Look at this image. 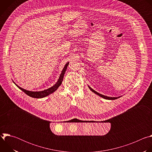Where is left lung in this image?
<instances>
[{"instance_id":"obj_1","label":"left lung","mask_w":152,"mask_h":152,"mask_svg":"<svg viewBox=\"0 0 152 152\" xmlns=\"http://www.w3.org/2000/svg\"><path fill=\"white\" fill-rule=\"evenodd\" d=\"M88 88L90 89V90H91V91H93V93H94L95 94H97L98 96H100L101 97H102V98H103V99H107V100H115V99H118V98L120 97H107V96H106L102 95V94H100V93H97V91H94V90L93 88H91L90 87V86H88Z\"/></svg>"}]
</instances>
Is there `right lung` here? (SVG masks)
<instances>
[{
	"label": "right lung",
	"instance_id": "right-lung-1",
	"mask_svg": "<svg viewBox=\"0 0 152 152\" xmlns=\"http://www.w3.org/2000/svg\"><path fill=\"white\" fill-rule=\"evenodd\" d=\"M69 62H68L66 65H65V66L62 70V71L61 72V73L59 76V77L57 81V82L52 87L45 90L44 91H28L26 90H25L22 88L20 87L19 86H18L17 84H15L14 82V83L15 84V85L17 86V87L20 89L21 91H23L25 94H26L28 96L32 97L33 98H37V99H39V98H43L45 97H46L48 96H49V94L54 93L58 88L59 86L61 85V84L62 83V82L63 80V78H64V76L65 74V72H66L67 66H69Z\"/></svg>",
	"mask_w": 152,
	"mask_h": 152
}]
</instances>
